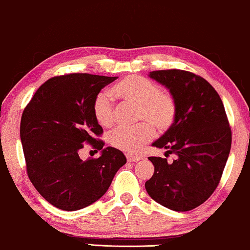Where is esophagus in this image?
Here are the masks:
<instances>
[{
	"instance_id": "1",
	"label": "esophagus",
	"mask_w": 250,
	"mask_h": 250,
	"mask_svg": "<svg viewBox=\"0 0 250 250\" xmlns=\"http://www.w3.org/2000/svg\"><path fill=\"white\" fill-rule=\"evenodd\" d=\"M126 160H128V162H138L142 160V157L140 156H137V155H126Z\"/></svg>"
}]
</instances>
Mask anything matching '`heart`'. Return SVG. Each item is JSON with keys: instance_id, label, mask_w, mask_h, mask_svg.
Instances as JSON below:
<instances>
[{"instance_id": "heart-1", "label": "heart", "mask_w": 250, "mask_h": 250, "mask_svg": "<svg viewBox=\"0 0 250 250\" xmlns=\"http://www.w3.org/2000/svg\"><path fill=\"white\" fill-rule=\"evenodd\" d=\"M111 94L122 102L136 105V121L132 128H118L108 136L114 148L136 154L153 138L154 129L159 133L167 131L177 119V102L171 94L160 90L155 83L142 76L125 77L111 89ZM93 112L98 124L110 126L113 124V105L106 91L95 97Z\"/></svg>"}]
</instances>
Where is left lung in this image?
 Returning <instances> with one entry per match:
<instances>
[{
    "label": "left lung",
    "mask_w": 250,
    "mask_h": 250,
    "mask_svg": "<svg viewBox=\"0 0 250 250\" xmlns=\"http://www.w3.org/2000/svg\"><path fill=\"white\" fill-rule=\"evenodd\" d=\"M177 102V119L153 143L165 156L148 157L154 174L146 181L148 195L164 207L187 212L209 198L222 177L231 149V128L220 95L195 73L171 69L149 72Z\"/></svg>",
    "instance_id": "left-lung-1"
}]
</instances>
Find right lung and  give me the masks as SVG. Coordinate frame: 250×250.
Wrapping results in <instances>:
<instances>
[{
    "label": "right lung",
    "mask_w": 250,
    "mask_h": 250,
    "mask_svg": "<svg viewBox=\"0 0 250 250\" xmlns=\"http://www.w3.org/2000/svg\"><path fill=\"white\" fill-rule=\"evenodd\" d=\"M117 79L70 73L45 82L24 107L20 122L27 174L52 205L77 210L101 198L126 159L114 147L96 139L103 133L93 112L102 88ZM83 142L102 150L97 159L83 161Z\"/></svg>",
    "instance_id": "right-lung-1"
}]
</instances>
